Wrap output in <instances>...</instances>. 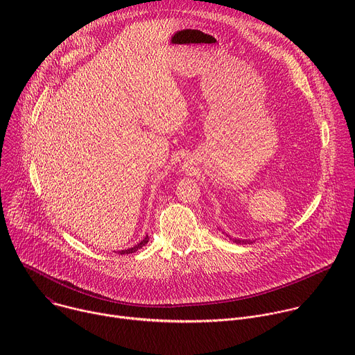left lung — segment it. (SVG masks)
<instances>
[{"label": "left lung", "instance_id": "obj_1", "mask_svg": "<svg viewBox=\"0 0 355 355\" xmlns=\"http://www.w3.org/2000/svg\"><path fill=\"white\" fill-rule=\"evenodd\" d=\"M230 240H233L236 244H251L252 241L251 240H240V239H232V237H229Z\"/></svg>", "mask_w": 355, "mask_h": 355}]
</instances>
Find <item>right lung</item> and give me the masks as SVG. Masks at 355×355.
Here are the masks:
<instances>
[{"label": "right lung", "mask_w": 355, "mask_h": 355, "mask_svg": "<svg viewBox=\"0 0 355 355\" xmlns=\"http://www.w3.org/2000/svg\"><path fill=\"white\" fill-rule=\"evenodd\" d=\"M147 241H148V237L146 236L139 244H136V245H133L132 248H128V250H122V251H118L119 254H130V252H135V251H137L139 248H141L144 244H147Z\"/></svg>", "instance_id": "obj_1"}]
</instances>
